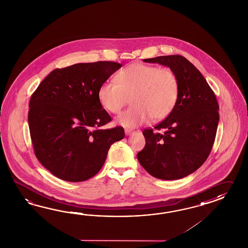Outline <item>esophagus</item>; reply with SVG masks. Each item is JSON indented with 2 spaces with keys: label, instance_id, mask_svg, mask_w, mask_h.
I'll list each match as a JSON object with an SVG mask.
<instances>
[{
  "label": "esophagus",
  "instance_id": "esophagus-1",
  "mask_svg": "<svg viewBox=\"0 0 248 248\" xmlns=\"http://www.w3.org/2000/svg\"><path fill=\"white\" fill-rule=\"evenodd\" d=\"M124 133H125V135H127V136H128V135H131V134H132V133H134V132H133V131H132V130H129V129H125V130H124Z\"/></svg>",
  "mask_w": 248,
  "mask_h": 248
}]
</instances>
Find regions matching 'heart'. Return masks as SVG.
Wrapping results in <instances>:
<instances>
[{
  "mask_svg": "<svg viewBox=\"0 0 248 248\" xmlns=\"http://www.w3.org/2000/svg\"><path fill=\"white\" fill-rule=\"evenodd\" d=\"M114 81L100 85L97 96L104 108L118 114L131 98L132 107L122 113L116 122L134 128L152 119L163 120L175 108L179 94V82L169 67L133 63L122 69Z\"/></svg>",
  "mask_w": 248,
  "mask_h": 248,
  "instance_id": "b5f03b06",
  "label": "heart"
}]
</instances>
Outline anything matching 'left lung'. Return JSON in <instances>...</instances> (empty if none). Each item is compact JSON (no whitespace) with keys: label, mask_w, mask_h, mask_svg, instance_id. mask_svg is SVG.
<instances>
[{"label":"left lung","mask_w":248,"mask_h":248,"mask_svg":"<svg viewBox=\"0 0 248 248\" xmlns=\"http://www.w3.org/2000/svg\"><path fill=\"white\" fill-rule=\"evenodd\" d=\"M175 72L179 94L175 108L154 129H145L140 164L152 176L176 180L190 175L205 162L212 151L219 120L216 96L202 74L182 55L144 59Z\"/></svg>","instance_id":"left-lung-1"}]
</instances>
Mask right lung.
<instances>
[{
	"mask_svg": "<svg viewBox=\"0 0 248 248\" xmlns=\"http://www.w3.org/2000/svg\"><path fill=\"white\" fill-rule=\"evenodd\" d=\"M121 67L100 61L55 69L32 94L28 120L35 155L56 177L90 179L102 168L110 146L124 139L122 126L99 129L111 117L97 96L100 85Z\"/></svg>",
	"mask_w": 248,
	"mask_h": 248,
	"instance_id": "add662e5",
	"label": "right lung"
}]
</instances>
